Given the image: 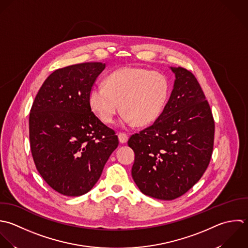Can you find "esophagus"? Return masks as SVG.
<instances>
[{
    "label": "esophagus",
    "mask_w": 248,
    "mask_h": 248,
    "mask_svg": "<svg viewBox=\"0 0 248 248\" xmlns=\"http://www.w3.org/2000/svg\"><path fill=\"white\" fill-rule=\"evenodd\" d=\"M118 137H119L120 143H122V144L126 143L127 140H128V135H127L126 133H124V132H120L119 135H118Z\"/></svg>",
    "instance_id": "34e87169"
}]
</instances>
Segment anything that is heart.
<instances>
[{
  "instance_id": "1",
  "label": "heart",
  "mask_w": 248,
  "mask_h": 248,
  "mask_svg": "<svg viewBox=\"0 0 248 248\" xmlns=\"http://www.w3.org/2000/svg\"><path fill=\"white\" fill-rule=\"evenodd\" d=\"M168 91L169 84L162 73L126 66L110 73L105 84H95L90 92V103L105 124L114 122L121 107L124 124L145 125L159 117Z\"/></svg>"
}]
</instances>
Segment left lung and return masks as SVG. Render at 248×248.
I'll list each match as a JSON object with an SVG mask.
<instances>
[{
	"label": "left lung",
	"mask_w": 248,
	"mask_h": 248,
	"mask_svg": "<svg viewBox=\"0 0 248 248\" xmlns=\"http://www.w3.org/2000/svg\"><path fill=\"white\" fill-rule=\"evenodd\" d=\"M174 89L162 113L131 135L132 178L145 195L174 200L187 192L207 170L214 149L215 121L192 72L171 67Z\"/></svg>",
	"instance_id": "8db88e82"
}]
</instances>
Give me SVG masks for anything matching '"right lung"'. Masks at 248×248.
I'll list each match as a JSON object with an SVG mask.
<instances>
[{
    "label": "right lung",
    "instance_id": "add662e5",
    "mask_svg": "<svg viewBox=\"0 0 248 248\" xmlns=\"http://www.w3.org/2000/svg\"><path fill=\"white\" fill-rule=\"evenodd\" d=\"M106 64L83 62L59 68L39 89L29 118L35 167L55 191L89 192L117 149L115 131L92 112L90 92Z\"/></svg>",
    "mask_w": 248,
    "mask_h": 248
}]
</instances>
